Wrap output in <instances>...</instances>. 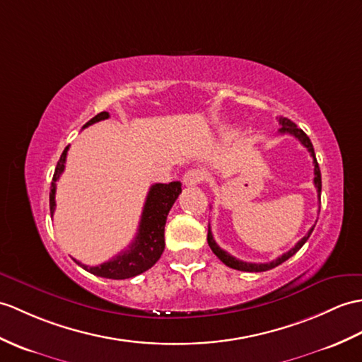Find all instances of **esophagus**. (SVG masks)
Instances as JSON below:
<instances>
[{
  "instance_id": "obj_1",
  "label": "esophagus",
  "mask_w": 362,
  "mask_h": 362,
  "mask_svg": "<svg viewBox=\"0 0 362 362\" xmlns=\"http://www.w3.org/2000/svg\"><path fill=\"white\" fill-rule=\"evenodd\" d=\"M202 180H204V174L199 170H188L183 174V183L187 187H194V185H199Z\"/></svg>"
}]
</instances>
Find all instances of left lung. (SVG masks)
<instances>
[{
	"mask_svg": "<svg viewBox=\"0 0 362 362\" xmlns=\"http://www.w3.org/2000/svg\"><path fill=\"white\" fill-rule=\"evenodd\" d=\"M277 120H279V124H281L279 134H290V136L296 137V139L302 143V145H304V146L308 149L310 156L313 157V165H315V179H313V183H315L316 191H317V199L321 200V187H322V182H321V170H319V165H317V160H316V156H315V149H313L312 141H310V139L307 137V134H305L304 131H302L300 128H298V126H296L295 123H293L291 120L285 119V117H279V119H277ZM313 228H315V225L312 226V228H310V231L305 234V236L302 238L290 251H287V253H284L282 256H279L277 259L272 260V262H267V264L243 262V260H239V259H236L234 256H231L230 253H226L225 250H222V248L216 243V240H214V238H213L211 228H209V225H208V245H209V248L213 250V253H214L217 257H219L226 267L234 268V270H240V272L259 273V272L272 270V268H274V267H277V265H281L282 262H285V260L290 259L293 255H296L298 251L302 248V245H304V243L308 240L310 234H312Z\"/></svg>",
	"mask_w": 362,
	"mask_h": 362,
	"instance_id": "8db88e82",
	"label": "left lung"
}]
</instances>
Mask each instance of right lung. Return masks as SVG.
<instances>
[{"label":"right lung","mask_w":362,"mask_h":362,"mask_svg":"<svg viewBox=\"0 0 362 362\" xmlns=\"http://www.w3.org/2000/svg\"><path fill=\"white\" fill-rule=\"evenodd\" d=\"M109 119L107 112H100L94 119H90L83 128L94 124L100 120ZM69 146H66L60 160L57 163L55 173L52 182H50V192H49V206H50V216H54L55 211V189H57V180L60 179L62 173L64 171L66 156ZM182 192V183L180 182H171V183H156L149 188L146 196L145 206H143L141 219L139 223V233L134 238L128 250L122 251L107 262L100 264L97 267H89L75 260L80 267L85 268L86 272L106 277V279H128L143 272L149 270L158 259H160L163 250H165V223L168 213H170L174 202L177 200L179 194Z\"/></svg>","instance_id":"right-lung-1"}]
</instances>
